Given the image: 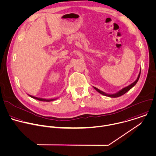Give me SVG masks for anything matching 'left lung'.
I'll return each mask as SVG.
<instances>
[{
    "mask_svg": "<svg viewBox=\"0 0 156 156\" xmlns=\"http://www.w3.org/2000/svg\"><path fill=\"white\" fill-rule=\"evenodd\" d=\"M140 73H141V69H140V73H139V74H138V76L136 79L133 83H132L130 85H128L127 87H125V88H123L122 89L120 90L119 91H118V92H116V93H114V94H108V93H105V92H104V91L100 90L99 89H98V88H96V87H93V88H94L98 93H101V94H102V95H104V96H108V97H110V98H118V97H119V96L123 95L124 94H125L126 92H127L129 90H130L133 87L135 86V85L137 83V82H138V79H139V78H140Z\"/></svg>",
    "mask_w": 156,
    "mask_h": 156,
    "instance_id": "8db88e82",
    "label": "left lung"
}]
</instances>
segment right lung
Returning a JSON list of instances; mask_svg holds the SVG:
<instances>
[{
	"label": "right lung",
	"instance_id": "1",
	"mask_svg": "<svg viewBox=\"0 0 156 156\" xmlns=\"http://www.w3.org/2000/svg\"><path fill=\"white\" fill-rule=\"evenodd\" d=\"M30 97L34 98V99H35L37 100H38V101H44V102H51V101H55L56 99H58V98H53V99H45V98H38V97H35V96H32V95H30L29 94H27Z\"/></svg>",
	"mask_w": 156,
	"mask_h": 156
}]
</instances>
